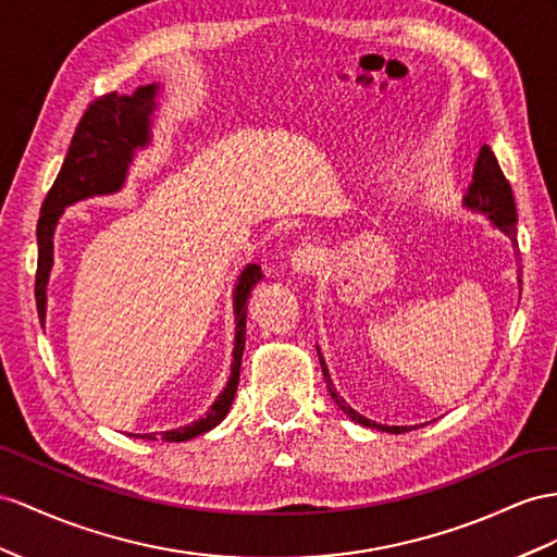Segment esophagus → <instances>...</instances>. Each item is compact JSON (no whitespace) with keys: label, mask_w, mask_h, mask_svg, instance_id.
Listing matches in <instances>:
<instances>
[{"label":"esophagus","mask_w":557,"mask_h":557,"mask_svg":"<svg viewBox=\"0 0 557 557\" xmlns=\"http://www.w3.org/2000/svg\"><path fill=\"white\" fill-rule=\"evenodd\" d=\"M322 259H324V253L320 247L306 245V247L294 249L292 259H289V268L298 275H310L312 270H318L322 265Z\"/></svg>","instance_id":"34e87169"}]
</instances>
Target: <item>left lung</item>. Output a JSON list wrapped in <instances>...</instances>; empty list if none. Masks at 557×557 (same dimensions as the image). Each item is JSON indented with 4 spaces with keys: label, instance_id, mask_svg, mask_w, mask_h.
<instances>
[{
    "label": "left lung",
    "instance_id": "obj_1",
    "mask_svg": "<svg viewBox=\"0 0 557 557\" xmlns=\"http://www.w3.org/2000/svg\"><path fill=\"white\" fill-rule=\"evenodd\" d=\"M463 207L470 209L473 213H482V216H487L492 221L494 227H498L504 235H508V239L512 242V247L518 249V211H516V199H512V190H510V183L506 181L502 166H498L494 152L490 150V146H482L480 148V154H478V162H475V169H473V181H470L468 190L463 195ZM520 270V268H518ZM518 282H520V275H518ZM318 355H320V364H322V374H324V381H326V391H330L332 400L338 405V409L344 411V414L360 423V425H367V428H376V431H383V433H407L411 431V428H419V425H383V423H376L372 419H367L362 414H358L344 397H341L334 388V381L330 376V369H326V362L322 358V352L318 348Z\"/></svg>",
    "mask_w": 557,
    "mask_h": 557
}]
</instances>
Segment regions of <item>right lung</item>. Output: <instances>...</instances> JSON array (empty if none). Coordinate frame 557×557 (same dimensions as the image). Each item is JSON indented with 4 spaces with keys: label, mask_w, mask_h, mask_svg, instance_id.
I'll use <instances>...</instances> for the list:
<instances>
[{
    "label": "right lung",
    "mask_w": 557,
    "mask_h": 557,
    "mask_svg": "<svg viewBox=\"0 0 557 557\" xmlns=\"http://www.w3.org/2000/svg\"><path fill=\"white\" fill-rule=\"evenodd\" d=\"M160 84H148L138 87L132 96L108 94L98 98L84 112L77 132L70 143V150L63 160V166L55 176L51 190L41 205L39 221H37V277H35V298L39 322H47V287L53 268V233L59 225L63 211L73 207L82 199L115 195L124 188L126 176L140 150H146L152 143V117L157 106V94ZM263 280L259 263H247L235 282L233 292V312H235V348H233V364L231 376H227L225 388L207 409L205 417L197 421L171 428L162 433L164 442H185L202 433H209L216 428L235 400L237 383H239V367L242 352H245L247 338V298L251 289ZM143 440H157L154 433L136 435Z\"/></svg>",
    "instance_id": "add662e5"
}]
</instances>
